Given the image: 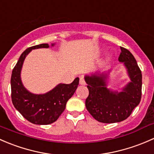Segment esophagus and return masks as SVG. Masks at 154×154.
<instances>
[{
  "label": "esophagus",
  "instance_id": "esophagus-1",
  "mask_svg": "<svg viewBox=\"0 0 154 154\" xmlns=\"http://www.w3.org/2000/svg\"><path fill=\"white\" fill-rule=\"evenodd\" d=\"M79 83H80V85H86L85 79H84V78L82 76H80V81H79Z\"/></svg>",
  "mask_w": 154,
  "mask_h": 154
}]
</instances>
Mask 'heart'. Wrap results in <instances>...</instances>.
<instances>
[{"mask_svg":"<svg viewBox=\"0 0 154 154\" xmlns=\"http://www.w3.org/2000/svg\"><path fill=\"white\" fill-rule=\"evenodd\" d=\"M110 58H111V56H110H110L108 57V58H109V59H110Z\"/></svg>","mask_w":154,"mask_h":154,"instance_id":"heart-1","label":"heart"}]
</instances>
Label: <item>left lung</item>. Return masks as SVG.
<instances>
[{"label":"left lung","instance_id":"1","mask_svg":"<svg viewBox=\"0 0 154 154\" xmlns=\"http://www.w3.org/2000/svg\"><path fill=\"white\" fill-rule=\"evenodd\" d=\"M121 50L119 61L123 64L131 80L121 90L107 88L110 69L85 75L89 90L85 105L92 116L100 122L124 121L141 101L142 72L131 52L123 47H121Z\"/></svg>","mask_w":154,"mask_h":154}]
</instances>
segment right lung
<instances>
[{"label":"right lung","mask_w":154,"mask_h":154,"mask_svg":"<svg viewBox=\"0 0 154 154\" xmlns=\"http://www.w3.org/2000/svg\"><path fill=\"white\" fill-rule=\"evenodd\" d=\"M55 44H52L51 47ZM49 47L48 44H42L26 49L20 55L11 76V96L14 107L26 120L35 125H50L56 121L65 110L66 102L74 94L79 83L77 77L69 85L60 83L44 94H35L23 86L20 73L26 55L32 50Z\"/></svg>","instance_id":"obj_1"}]
</instances>
